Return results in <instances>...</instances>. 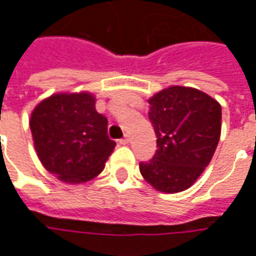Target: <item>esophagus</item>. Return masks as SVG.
Masks as SVG:
<instances>
[{
  "mask_svg": "<svg viewBox=\"0 0 256 256\" xmlns=\"http://www.w3.org/2000/svg\"><path fill=\"white\" fill-rule=\"evenodd\" d=\"M119 142H120V144H122V145H128V142H130V137H128V134H126V136H124V137H123V138L120 140Z\"/></svg>",
  "mask_w": 256,
  "mask_h": 256,
  "instance_id": "obj_1",
  "label": "esophagus"
}]
</instances>
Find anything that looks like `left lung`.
<instances>
[{"label": "left lung", "mask_w": 256, "mask_h": 256, "mask_svg": "<svg viewBox=\"0 0 256 256\" xmlns=\"http://www.w3.org/2000/svg\"><path fill=\"white\" fill-rule=\"evenodd\" d=\"M148 102L158 150L152 160L140 163L141 176L159 192H182L212 159L220 137V104L186 86L166 88Z\"/></svg>", "instance_id": "obj_1"}]
</instances>
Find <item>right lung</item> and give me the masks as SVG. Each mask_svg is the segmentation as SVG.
Segmentation results:
<instances>
[{
    "label": "right lung",
    "mask_w": 256,
    "mask_h": 256,
    "mask_svg": "<svg viewBox=\"0 0 256 256\" xmlns=\"http://www.w3.org/2000/svg\"><path fill=\"white\" fill-rule=\"evenodd\" d=\"M108 120L96 111L89 92L54 93L36 104L30 128L42 166L63 182L78 185L97 177L115 148Z\"/></svg>",
    "instance_id": "add662e5"
}]
</instances>
